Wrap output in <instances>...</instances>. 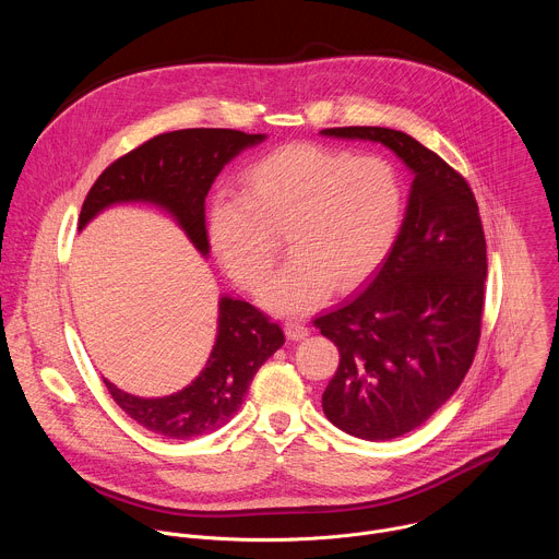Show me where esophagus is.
I'll use <instances>...</instances> for the list:
<instances>
[{
  "label": "esophagus",
  "instance_id": "obj_1",
  "mask_svg": "<svg viewBox=\"0 0 559 559\" xmlns=\"http://www.w3.org/2000/svg\"><path fill=\"white\" fill-rule=\"evenodd\" d=\"M285 332L292 341H302L307 334H309V328L302 323V321H296V318H289V321H285Z\"/></svg>",
  "mask_w": 559,
  "mask_h": 559
}]
</instances>
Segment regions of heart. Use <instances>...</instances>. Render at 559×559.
<instances>
[{
	"label": "heart",
	"mask_w": 559,
	"mask_h": 559,
	"mask_svg": "<svg viewBox=\"0 0 559 559\" xmlns=\"http://www.w3.org/2000/svg\"><path fill=\"white\" fill-rule=\"evenodd\" d=\"M405 218V190L382 156L292 143L241 175V192L214 199L207 216L212 252L243 289H259L283 236L292 259L261 289V302L300 313L332 285H362L389 257Z\"/></svg>",
	"instance_id": "heart-1"
}]
</instances>
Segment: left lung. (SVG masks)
<instances>
[{
  "instance_id": "1",
  "label": "left lung",
  "mask_w": 559,
  "mask_h": 559,
  "mask_svg": "<svg viewBox=\"0 0 559 559\" xmlns=\"http://www.w3.org/2000/svg\"><path fill=\"white\" fill-rule=\"evenodd\" d=\"M323 134L380 141L416 175L405 223L376 278L313 321L341 354L323 393L325 416L349 436L391 440L438 412L475 358L485 229L466 179L414 136L378 126Z\"/></svg>"
}]
</instances>
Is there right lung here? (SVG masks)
I'll return each mask as SVG.
<instances>
[{"label":"right lung","instance_id":"1","mask_svg":"<svg viewBox=\"0 0 559 559\" xmlns=\"http://www.w3.org/2000/svg\"><path fill=\"white\" fill-rule=\"evenodd\" d=\"M229 128H188L147 139L119 156L93 183L82 229L97 212L121 201H150L170 210L205 254V197L223 166L243 147L263 141ZM285 343L272 318L246 300L223 298L218 334L201 376L166 397H136L108 380L112 401L143 429L173 440H192L221 429L241 407L259 367Z\"/></svg>","mask_w":559,"mask_h":559}]
</instances>
